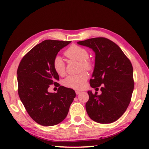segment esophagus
<instances>
[{"mask_svg":"<svg viewBox=\"0 0 149 149\" xmlns=\"http://www.w3.org/2000/svg\"><path fill=\"white\" fill-rule=\"evenodd\" d=\"M75 93H76L77 95H79L82 93V91H75Z\"/></svg>","mask_w":149,"mask_h":149,"instance_id":"obj_1","label":"esophagus"}]
</instances>
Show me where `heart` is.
<instances>
[{
  "instance_id": "b5f03b06",
  "label": "heart",
  "mask_w": 149,
  "mask_h": 149,
  "mask_svg": "<svg viewBox=\"0 0 149 149\" xmlns=\"http://www.w3.org/2000/svg\"><path fill=\"white\" fill-rule=\"evenodd\" d=\"M65 55L69 59L79 61L81 69L90 70L91 68V63L88 60L89 52L83 47L72 45L65 50ZM52 66L54 71L58 75H63L65 73V65L61 56L55 57L53 60ZM87 79V74L85 72H82L77 75H68L63 80V83L66 87L80 90L84 87Z\"/></svg>"
}]
</instances>
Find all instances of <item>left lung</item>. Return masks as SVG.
<instances>
[{
    "mask_svg": "<svg viewBox=\"0 0 149 149\" xmlns=\"http://www.w3.org/2000/svg\"><path fill=\"white\" fill-rule=\"evenodd\" d=\"M77 43L95 53L91 87L102 85L99 95L97 92L88 91V115L100 123L115 122L127 109L133 92V68L130 60L116 43L106 38H94Z\"/></svg>",
    "mask_w": 149,
    "mask_h": 149,
    "instance_id": "obj_1",
    "label": "left lung"
}]
</instances>
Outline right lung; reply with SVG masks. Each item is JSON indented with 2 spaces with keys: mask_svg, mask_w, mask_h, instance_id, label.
<instances>
[{
  "mask_svg": "<svg viewBox=\"0 0 149 149\" xmlns=\"http://www.w3.org/2000/svg\"><path fill=\"white\" fill-rule=\"evenodd\" d=\"M70 42L43 41L28 52L19 64L18 95L29 116L42 125L52 126L61 122L75 97L74 90L57 83L59 77L52 66L59 50ZM51 84L59 86L57 93L48 91Z\"/></svg>",
  "mask_w": 149,
  "mask_h": 149,
  "instance_id": "1",
  "label": "right lung"
}]
</instances>
